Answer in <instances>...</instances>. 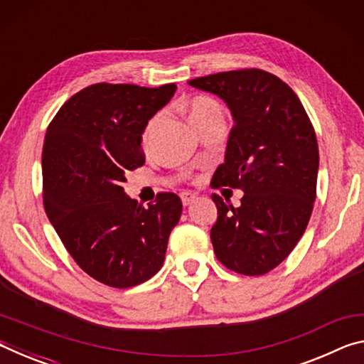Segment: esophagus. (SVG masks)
<instances>
[{
  "label": "esophagus",
  "mask_w": 364,
  "mask_h": 364,
  "mask_svg": "<svg viewBox=\"0 0 364 364\" xmlns=\"http://www.w3.org/2000/svg\"><path fill=\"white\" fill-rule=\"evenodd\" d=\"M180 196H181L183 205H191L197 199V196L194 193H189V191H183Z\"/></svg>",
  "instance_id": "1"
}]
</instances>
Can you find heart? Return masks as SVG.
I'll list each match as a JSON object with an SVG mask.
<instances>
[{"label":"heart","instance_id":"1","mask_svg":"<svg viewBox=\"0 0 364 364\" xmlns=\"http://www.w3.org/2000/svg\"><path fill=\"white\" fill-rule=\"evenodd\" d=\"M188 112L193 125H197V123L213 119V117H221V107L217 101L212 100V97L199 95V96L191 97L188 101ZM160 120H162V114L152 115L151 119L147 120V123L143 128V133H141V141H143L144 146L151 143V139L157 130Z\"/></svg>","mask_w":364,"mask_h":364}]
</instances>
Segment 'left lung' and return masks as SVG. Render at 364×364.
<instances>
[{"mask_svg": "<svg viewBox=\"0 0 364 364\" xmlns=\"http://www.w3.org/2000/svg\"><path fill=\"white\" fill-rule=\"evenodd\" d=\"M194 88L220 96L234 127L213 188L244 191L241 205L212 194L215 255L234 273L260 276L284 260L306 230L316 199L318 141L291 86L260 69L199 77Z\"/></svg>", "mask_w": 364, "mask_h": 364, "instance_id": "8db88e82", "label": "left lung"}]
</instances>
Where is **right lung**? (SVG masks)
<instances>
[{
  "mask_svg": "<svg viewBox=\"0 0 364 364\" xmlns=\"http://www.w3.org/2000/svg\"><path fill=\"white\" fill-rule=\"evenodd\" d=\"M175 90V83L86 86L64 102L46 130V215L78 267L106 286L127 289L152 278L181 217L175 193H159L144 208L122 186L128 171L144 165L141 133Z\"/></svg>",
  "mask_w": 364,
  "mask_h": 364,
  "instance_id": "1",
  "label": "right lung"
}]
</instances>
